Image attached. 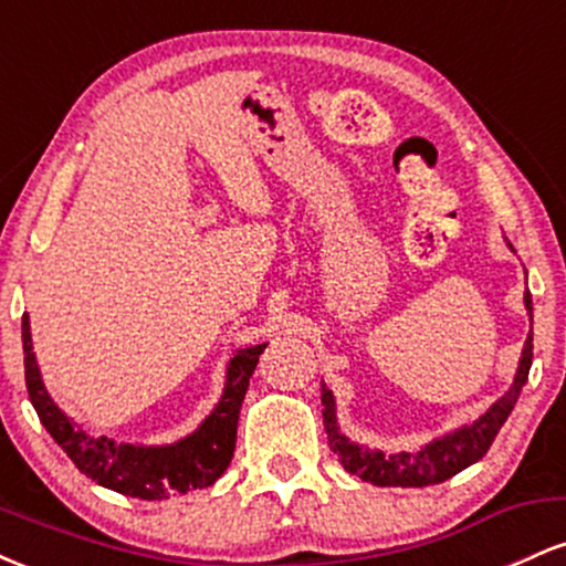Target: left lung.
Listing matches in <instances>:
<instances>
[{
  "label": "left lung",
  "mask_w": 566,
  "mask_h": 566,
  "mask_svg": "<svg viewBox=\"0 0 566 566\" xmlns=\"http://www.w3.org/2000/svg\"><path fill=\"white\" fill-rule=\"evenodd\" d=\"M524 305H527L532 316V295L524 292ZM532 367V333L527 335L522 348V359H518L516 378L513 386L492 405L479 420L471 426L458 428V431L447 433V437L433 439L418 452H396L386 454L380 450H367V447L354 444L340 433L335 418V396L322 382V405H324V431H327L329 450L337 454L343 469L356 473L361 482L378 484V486H428L452 479L469 465L482 460L490 444L495 441L500 426L509 420L513 405H516L518 394H522L524 382L530 378Z\"/></svg>",
  "instance_id": "8db88e82"
}]
</instances>
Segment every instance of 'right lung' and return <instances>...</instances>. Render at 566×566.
Returning a JSON list of instances; mask_svg holds the SVG:
<instances>
[{
	"label": "right lung",
	"mask_w": 566,
	"mask_h": 566,
	"mask_svg": "<svg viewBox=\"0 0 566 566\" xmlns=\"http://www.w3.org/2000/svg\"><path fill=\"white\" fill-rule=\"evenodd\" d=\"M263 348L265 343L233 354L229 373H226L223 396L216 409L207 415L205 423L186 439L165 447L116 444L114 439L90 437L50 399L42 375H39L34 348H31L29 316L23 314L25 388H29V399L42 426L84 476L101 486H108V490L122 492V495L140 500L186 495L191 490L216 484L223 476L233 458V447H237L239 409H242L247 386H250Z\"/></svg>",
	"instance_id": "add662e5"
}]
</instances>
